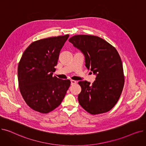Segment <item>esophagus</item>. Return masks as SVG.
<instances>
[{"label": "esophagus", "instance_id": "obj_1", "mask_svg": "<svg viewBox=\"0 0 146 146\" xmlns=\"http://www.w3.org/2000/svg\"><path fill=\"white\" fill-rule=\"evenodd\" d=\"M76 83V81L74 80H71V85H73Z\"/></svg>", "mask_w": 146, "mask_h": 146}]
</instances>
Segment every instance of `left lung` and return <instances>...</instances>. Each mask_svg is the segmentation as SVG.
<instances>
[{
  "label": "left lung",
  "instance_id": "left-lung-1",
  "mask_svg": "<svg viewBox=\"0 0 146 146\" xmlns=\"http://www.w3.org/2000/svg\"><path fill=\"white\" fill-rule=\"evenodd\" d=\"M85 57V66L96 75L90 84L79 82L81 92L78 101L88 112L99 114L115 105L124 85L122 61L117 50L102 38L89 35H77L68 40Z\"/></svg>",
  "mask_w": 146,
  "mask_h": 146
}]
</instances>
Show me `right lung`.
<instances>
[{"mask_svg": "<svg viewBox=\"0 0 146 146\" xmlns=\"http://www.w3.org/2000/svg\"><path fill=\"white\" fill-rule=\"evenodd\" d=\"M69 35L34 41L23 53L18 64L21 94L31 108L43 113L56 108L70 85V80L53 77L60 51Z\"/></svg>", "mask_w": 146, "mask_h": 146, "instance_id": "add662e5", "label": "right lung"}]
</instances>
